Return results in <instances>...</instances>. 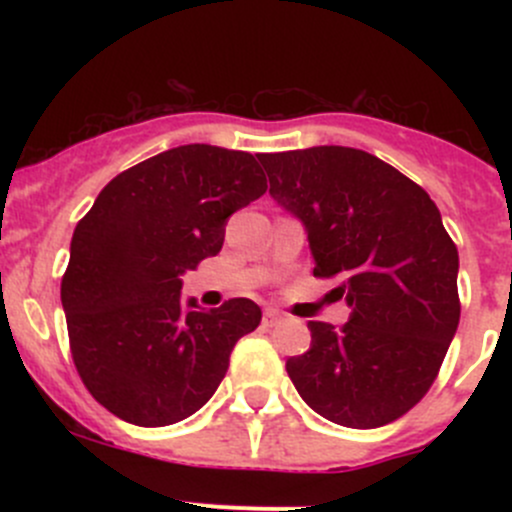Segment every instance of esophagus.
<instances>
[{
    "label": "esophagus",
    "instance_id": "34e87169",
    "mask_svg": "<svg viewBox=\"0 0 512 512\" xmlns=\"http://www.w3.org/2000/svg\"><path fill=\"white\" fill-rule=\"evenodd\" d=\"M280 322L282 314L277 312V309H265V314H262V324H265V327H277Z\"/></svg>",
    "mask_w": 512,
    "mask_h": 512
}]
</instances>
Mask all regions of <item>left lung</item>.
I'll return each instance as SVG.
<instances>
[{"label": "left lung", "instance_id": "8db88e82", "mask_svg": "<svg viewBox=\"0 0 512 512\" xmlns=\"http://www.w3.org/2000/svg\"><path fill=\"white\" fill-rule=\"evenodd\" d=\"M270 195L307 227L314 277H339L352 317L309 322L312 347L287 359L319 416L379 428L436 381L461 319L458 250L426 190L366 151L262 153Z\"/></svg>", "mask_w": 512, "mask_h": 512}]
</instances>
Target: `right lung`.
Listing matches in <instances>:
<instances>
[{"mask_svg": "<svg viewBox=\"0 0 512 512\" xmlns=\"http://www.w3.org/2000/svg\"><path fill=\"white\" fill-rule=\"evenodd\" d=\"M252 153L190 143L118 173L71 237L61 304L76 371L91 396L136 426L193 416L255 332L252 299L200 312L180 275L223 247L235 210L265 195Z\"/></svg>", "mask_w": 512, "mask_h": 512, "instance_id": "right-lung-1", "label": "right lung"}]
</instances>
